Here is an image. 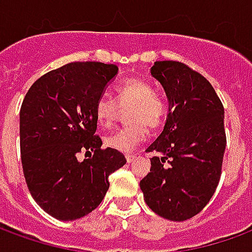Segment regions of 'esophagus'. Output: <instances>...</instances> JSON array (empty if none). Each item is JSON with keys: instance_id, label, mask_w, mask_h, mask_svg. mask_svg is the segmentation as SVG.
Instances as JSON below:
<instances>
[{"instance_id": "34e87169", "label": "esophagus", "mask_w": 252, "mask_h": 252, "mask_svg": "<svg viewBox=\"0 0 252 252\" xmlns=\"http://www.w3.org/2000/svg\"><path fill=\"white\" fill-rule=\"evenodd\" d=\"M126 162H128V163H132V162H133V160L136 159V157H135V155H126Z\"/></svg>"}]
</instances>
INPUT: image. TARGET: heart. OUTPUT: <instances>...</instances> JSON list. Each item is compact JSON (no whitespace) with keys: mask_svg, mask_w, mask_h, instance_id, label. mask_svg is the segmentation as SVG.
Returning a JSON list of instances; mask_svg holds the SVG:
<instances>
[{"mask_svg":"<svg viewBox=\"0 0 252 252\" xmlns=\"http://www.w3.org/2000/svg\"><path fill=\"white\" fill-rule=\"evenodd\" d=\"M117 102L109 97H99L94 105V117L99 126H110L119 115V105L131 108L126 115L129 124L105 137V144L119 153H131L147 139V126L159 128L167 115V104L155 93L153 85L139 78L126 79L116 88Z\"/></svg>","mask_w":252,"mask_h":252,"instance_id":"heart-1","label":"heart"}]
</instances>
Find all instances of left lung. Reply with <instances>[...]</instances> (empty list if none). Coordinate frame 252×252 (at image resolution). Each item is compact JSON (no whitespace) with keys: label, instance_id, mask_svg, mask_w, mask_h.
<instances>
[{"label":"left lung","instance_id":"8db88e82","mask_svg":"<svg viewBox=\"0 0 252 252\" xmlns=\"http://www.w3.org/2000/svg\"><path fill=\"white\" fill-rule=\"evenodd\" d=\"M151 75L166 92L169 115L147 148L159 155L140 189L157 215L184 221L205 208L219 185L227 146L224 106L209 81L185 63L155 62Z\"/></svg>","mask_w":252,"mask_h":252}]
</instances>
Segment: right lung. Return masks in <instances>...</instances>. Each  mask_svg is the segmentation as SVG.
Returning a JSON list of instances; mask_svg holds the SVG:
<instances>
[{
    "instance_id": "1",
    "label": "right lung",
    "mask_w": 252,
    "mask_h": 252,
    "mask_svg": "<svg viewBox=\"0 0 252 252\" xmlns=\"http://www.w3.org/2000/svg\"><path fill=\"white\" fill-rule=\"evenodd\" d=\"M119 71L116 64L72 62L41 75L20 109V150L25 182L41 209L58 220L94 211L124 155L101 148L94 105ZM81 152L91 157L78 161ZM94 155H91V153Z\"/></svg>"
}]
</instances>
